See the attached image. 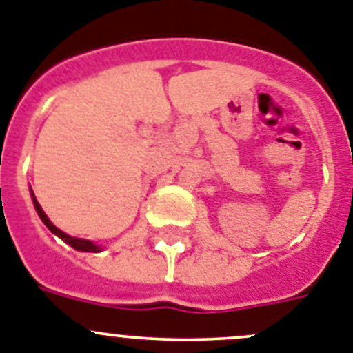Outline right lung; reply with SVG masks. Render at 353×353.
Masks as SVG:
<instances>
[{
  "label": "right lung",
  "mask_w": 353,
  "mask_h": 353,
  "mask_svg": "<svg viewBox=\"0 0 353 353\" xmlns=\"http://www.w3.org/2000/svg\"><path fill=\"white\" fill-rule=\"evenodd\" d=\"M32 199H33V206H35L37 213H39V216H41V220L44 222L46 228L53 232V234H57L58 238H62L65 243H69L70 247H72V249H76V250H81V252H99L101 247H97L96 243H92L90 240H83V238H74V236H69V234H65L63 231H60V229H58L57 225H53V222L48 219V214L44 213V210L41 208V204L37 202L33 192H32Z\"/></svg>",
  "instance_id": "add662e5"
}]
</instances>
